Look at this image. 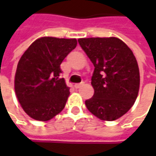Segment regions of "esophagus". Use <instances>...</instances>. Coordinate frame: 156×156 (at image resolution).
Instances as JSON below:
<instances>
[{
    "mask_svg": "<svg viewBox=\"0 0 156 156\" xmlns=\"http://www.w3.org/2000/svg\"><path fill=\"white\" fill-rule=\"evenodd\" d=\"M84 85V82H81V83H77V84H75V88H80L81 87H82Z\"/></svg>",
    "mask_w": 156,
    "mask_h": 156,
    "instance_id": "34e87169",
    "label": "esophagus"
}]
</instances>
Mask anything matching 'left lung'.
<instances>
[{
  "label": "left lung",
  "mask_w": 156,
  "mask_h": 156,
  "mask_svg": "<svg viewBox=\"0 0 156 156\" xmlns=\"http://www.w3.org/2000/svg\"><path fill=\"white\" fill-rule=\"evenodd\" d=\"M94 67L93 97L85 101L94 115L115 121L132 108L140 87V72L132 50L116 37L78 40Z\"/></svg>",
  "instance_id": "obj_1"
}]
</instances>
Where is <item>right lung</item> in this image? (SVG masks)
<instances>
[{
    "instance_id": "obj_1",
    "label": "right lung",
    "mask_w": 156,
    "mask_h": 156,
    "mask_svg": "<svg viewBox=\"0 0 156 156\" xmlns=\"http://www.w3.org/2000/svg\"><path fill=\"white\" fill-rule=\"evenodd\" d=\"M76 45V39L41 37L21 57L15 90L23 110L31 118L46 122L64 108L69 87L60 78L62 73L60 66Z\"/></svg>"
}]
</instances>
